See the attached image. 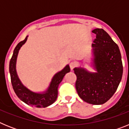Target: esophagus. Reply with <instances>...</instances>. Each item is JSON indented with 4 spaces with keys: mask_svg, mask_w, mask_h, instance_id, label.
<instances>
[{
    "mask_svg": "<svg viewBox=\"0 0 129 129\" xmlns=\"http://www.w3.org/2000/svg\"><path fill=\"white\" fill-rule=\"evenodd\" d=\"M76 67V64L74 62H71L70 63V69H71L72 70Z\"/></svg>",
    "mask_w": 129,
    "mask_h": 129,
    "instance_id": "esophagus-1",
    "label": "esophagus"
}]
</instances>
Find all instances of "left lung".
I'll return each instance as SVG.
<instances>
[{"mask_svg":"<svg viewBox=\"0 0 129 129\" xmlns=\"http://www.w3.org/2000/svg\"><path fill=\"white\" fill-rule=\"evenodd\" d=\"M92 32L96 34L92 44V66L96 72L75 68L76 88L84 101L102 105L110 100L118 88L122 77L123 64L119 47L110 35L100 28L94 29Z\"/></svg>","mask_w":129,"mask_h":129,"instance_id":"left-lung-1","label":"left lung"}]
</instances>
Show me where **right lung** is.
Returning a JSON list of instances; mask_svg holds the SVG:
<instances>
[{
	"mask_svg": "<svg viewBox=\"0 0 129 129\" xmlns=\"http://www.w3.org/2000/svg\"><path fill=\"white\" fill-rule=\"evenodd\" d=\"M28 37V36H26L24 41H20L16 46L13 51L12 57L10 61L9 69L11 84L16 95L21 101L32 107L44 108L53 104L57 100L59 85L62 81L66 74L70 71V68L69 65L67 64L61 71L55 74L52 78L48 89L43 93H37L28 89L20 81L16 70V62L18 53L21 46L26 42Z\"/></svg>",
	"mask_w": 129,
	"mask_h": 129,
	"instance_id": "add662e5",
	"label": "right lung"
}]
</instances>
